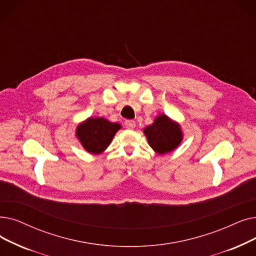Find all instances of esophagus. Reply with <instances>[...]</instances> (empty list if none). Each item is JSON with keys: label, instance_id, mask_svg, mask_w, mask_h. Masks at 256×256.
<instances>
[{"label": "esophagus", "instance_id": "esophagus-1", "mask_svg": "<svg viewBox=\"0 0 256 256\" xmlns=\"http://www.w3.org/2000/svg\"><path fill=\"white\" fill-rule=\"evenodd\" d=\"M124 124H126V128H128V130H134L135 126H136V122H135L134 120H126V121L124 122Z\"/></svg>", "mask_w": 256, "mask_h": 256}]
</instances>
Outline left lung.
Returning <instances> with one entry per match:
<instances>
[{
	"label": "left lung",
	"mask_w": 256,
	"mask_h": 256,
	"mask_svg": "<svg viewBox=\"0 0 256 256\" xmlns=\"http://www.w3.org/2000/svg\"><path fill=\"white\" fill-rule=\"evenodd\" d=\"M150 146L159 154L172 152L183 139L180 124L165 114L156 117L154 124L143 130Z\"/></svg>",
	"instance_id": "8db88e82"
}]
</instances>
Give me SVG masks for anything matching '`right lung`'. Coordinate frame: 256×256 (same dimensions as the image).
Masks as SVG:
<instances>
[{"instance_id": "right-lung-1", "label": "right lung", "mask_w": 256, "mask_h": 256, "mask_svg": "<svg viewBox=\"0 0 256 256\" xmlns=\"http://www.w3.org/2000/svg\"><path fill=\"white\" fill-rule=\"evenodd\" d=\"M120 128L119 124H114L102 117H90L77 126L76 137L88 152L98 154L104 152Z\"/></svg>"}]
</instances>
